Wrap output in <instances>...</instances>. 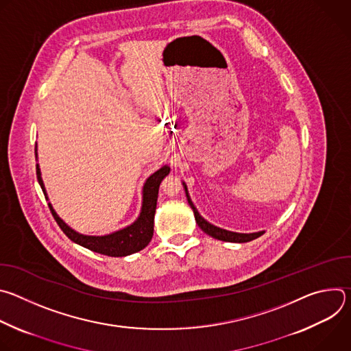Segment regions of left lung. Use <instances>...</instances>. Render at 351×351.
I'll return each instance as SVG.
<instances>
[{"instance_id": "1", "label": "left lung", "mask_w": 351, "mask_h": 351, "mask_svg": "<svg viewBox=\"0 0 351 351\" xmlns=\"http://www.w3.org/2000/svg\"><path fill=\"white\" fill-rule=\"evenodd\" d=\"M184 190H186V195H187V202H189L190 207L193 208L197 225L202 228V230H204L207 234H210L211 237L218 239V240H223V241H232V243H245V241H252V240L260 237L261 234H264V232H258V233H234V232H229V230H225V229H221V228H217V226L211 225L210 222H207L202 215L198 214V211L193 206L186 186H184Z\"/></svg>"}]
</instances>
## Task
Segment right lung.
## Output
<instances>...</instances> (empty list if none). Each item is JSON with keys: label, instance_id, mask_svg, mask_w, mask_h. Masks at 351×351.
<instances>
[{"label": "right lung", "instance_id": "1", "mask_svg": "<svg viewBox=\"0 0 351 351\" xmlns=\"http://www.w3.org/2000/svg\"><path fill=\"white\" fill-rule=\"evenodd\" d=\"M37 180L43 189V193L47 198L45 189L41 180V173L38 165H36ZM169 173V167H162L156 173L149 176L143 187V207L140 217L134 223L130 226L114 232L107 236H84L73 229H71L53 210L51 204H48L49 211H51L54 219L57 221L61 230L75 243L91 250L94 253L104 254L108 257H125L143 250L154 233V214L157 207V198H158V189L161 180Z\"/></svg>", "mask_w": 351, "mask_h": 351}]
</instances>
